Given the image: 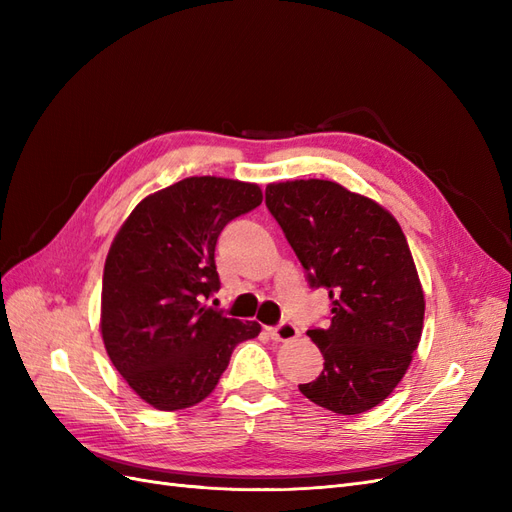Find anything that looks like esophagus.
<instances>
[{
  "label": "esophagus",
  "mask_w": 512,
  "mask_h": 512,
  "mask_svg": "<svg viewBox=\"0 0 512 512\" xmlns=\"http://www.w3.org/2000/svg\"><path fill=\"white\" fill-rule=\"evenodd\" d=\"M269 331H271V337L277 339V342H292V339L299 337L297 324L290 322V320L280 322V324H277V327H273V329H269Z\"/></svg>",
  "instance_id": "1"
}]
</instances>
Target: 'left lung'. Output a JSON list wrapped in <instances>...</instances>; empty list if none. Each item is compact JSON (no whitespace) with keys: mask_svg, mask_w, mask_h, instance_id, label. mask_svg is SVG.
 Instances as JSON below:
<instances>
[{"mask_svg":"<svg viewBox=\"0 0 512 512\" xmlns=\"http://www.w3.org/2000/svg\"><path fill=\"white\" fill-rule=\"evenodd\" d=\"M267 207L307 273L329 292L331 324L307 335L324 369L299 391L337 414H361L393 393L410 367L425 294L404 230L376 200L324 179L267 185Z\"/></svg>","mask_w":512,"mask_h":512,"instance_id":"1","label":"left lung"}]
</instances>
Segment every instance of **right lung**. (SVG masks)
<instances>
[{"mask_svg":"<svg viewBox=\"0 0 512 512\" xmlns=\"http://www.w3.org/2000/svg\"><path fill=\"white\" fill-rule=\"evenodd\" d=\"M256 183L188 177L134 207L104 262L100 331L108 359L149 406H196L218 384L230 354L260 333L254 320L203 305L220 290L215 243L256 209Z\"/></svg>","mask_w":512,"mask_h":512,"instance_id":"obj_1","label":"right lung"}]
</instances>
